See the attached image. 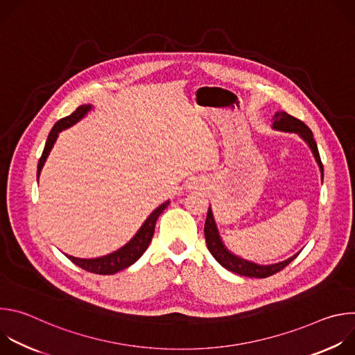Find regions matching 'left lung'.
<instances>
[{"instance_id":"1","label":"left lung","mask_w":355,"mask_h":355,"mask_svg":"<svg viewBox=\"0 0 355 355\" xmlns=\"http://www.w3.org/2000/svg\"><path fill=\"white\" fill-rule=\"evenodd\" d=\"M272 119H274V123H272L274 129L284 130V132H295L302 139H305V141L309 144L311 150L313 151V156H315V159H316V162H318V164L320 167L322 180H323V164H322V160H320V156H319L318 144H316V141L313 139L312 130L305 123H303L300 119L286 114L285 111L277 112ZM205 240H207V245H208V250L211 251V254L215 257V260L222 267H225L226 270H229V271H232L234 274L243 275V277L267 278V277L274 275V274L279 272L281 270H284L297 256L296 254V256H293V257H291V259H288V260H285L282 263L272 264V266H259V264H254V263L245 261L243 259H239L237 256L232 254L230 251H227V248L223 245V243H222V240L219 237V233H218V229H216V225H215L211 208L208 209L207 222H205Z\"/></svg>"}]
</instances>
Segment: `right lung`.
<instances>
[{"instance_id": "1", "label": "right lung", "mask_w": 355, "mask_h": 355, "mask_svg": "<svg viewBox=\"0 0 355 355\" xmlns=\"http://www.w3.org/2000/svg\"><path fill=\"white\" fill-rule=\"evenodd\" d=\"M89 110H91V105H81L71 115H69V116L56 122L53 129L50 130V133H49V137L46 140L44 148H43V153L39 159L37 178L40 175L42 167H43V164H44V162H46V159L50 153V150H52V147H53V144H55V141L59 136V132H62L63 129L70 128L71 125L78 122ZM168 204H170V200H167V202H164L163 205H160L153 214H151L146 219V222L143 223L140 230L136 233V236L126 245H123L118 251L112 252V254L99 257V259H91V260L76 259V257H71V256H67V259L71 263H74L76 266H78L80 268H83L88 272H92V274H99V275H111V274H115L121 270H125V268L130 267L133 263H136L141 257L143 252L147 250V247L151 241V237H153V234H155L156 222H157L159 216L163 214V211L168 207Z\"/></svg>"}]
</instances>
